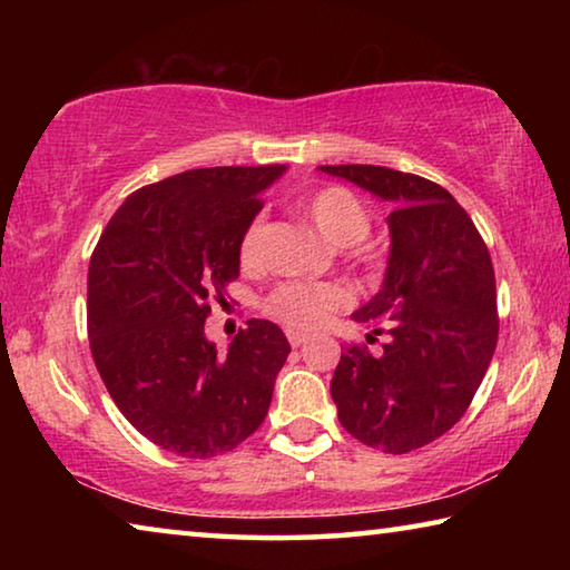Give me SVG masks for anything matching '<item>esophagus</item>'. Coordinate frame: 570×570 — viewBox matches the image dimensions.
<instances>
[{"label":"esophagus","mask_w":570,"mask_h":570,"mask_svg":"<svg viewBox=\"0 0 570 570\" xmlns=\"http://www.w3.org/2000/svg\"><path fill=\"white\" fill-rule=\"evenodd\" d=\"M286 336H288V344H292V346H302V344L308 342V334L296 332V330H288Z\"/></svg>","instance_id":"obj_1"}]
</instances>
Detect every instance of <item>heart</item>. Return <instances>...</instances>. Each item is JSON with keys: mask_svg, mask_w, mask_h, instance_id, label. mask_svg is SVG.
Wrapping results in <instances>:
<instances>
[{"mask_svg": "<svg viewBox=\"0 0 570 570\" xmlns=\"http://www.w3.org/2000/svg\"><path fill=\"white\" fill-rule=\"evenodd\" d=\"M298 208L304 216L322 230V234L332 240V244L342 248H352L362 244L370 234V214L360 198L352 190L332 186L312 193L304 198ZM264 218L256 216L246 226L244 236H240V262L250 264L256 258L258 236H262ZM344 304V292L336 284H306V282H286L278 284L272 296L266 298L268 314L276 320L294 326V330H314L320 326L330 312Z\"/></svg>", "mask_w": 570, "mask_h": 570, "instance_id": "b5f03b06", "label": "heart"}]
</instances>
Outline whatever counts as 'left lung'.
I'll list each match as a JSON object with an SVG mask.
<instances>
[{
    "label": "left lung",
    "instance_id": "1",
    "mask_svg": "<svg viewBox=\"0 0 570 570\" xmlns=\"http://www.w3.org/2000/svg\"><path fill=\"white\" fill-rule=\"evenodd\" d=\"M320 170L392 206L382 286L352 314L390 342L380 356L346 346L332 400L352 438L402 455L445 435L485 377L498 342L493 264L465 208L438 183L384 166Z\"/></svg>",
    "mask_w": 570,
    "mask_h": 570
}]
</instances>
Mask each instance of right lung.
Here are the masks:
<instances>
[{"instance_id": "obj_1", "label": "right lung", "mask_w": 570, "mask_h": 570, "mask_svg": "<svg viewBox=\"0 0 570 570\" xmlns=\"http://www.w3.org/2000/svg\"><path fill=\"white\" fill-rule=\"evenodd\" d=\"M284 173L198 168L135 190L90 258L95 366L125 420L176 455L214 458L256 432L292 352L266 320L226 352L206 336L208 298L238 276L240 236Z\"/></svg>"}]
</instances>
